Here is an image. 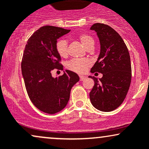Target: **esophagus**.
<instances>
[{
	"instance_id": "34e87169",
	"label": "esophagus",
	"mask_w": 149,
	"mask_h": 149,
	"mask_svg": "<svg viewBox=\"0 0 149 149\" xmlns=\"http://www.w3.org/2000/svg\"><path fill=\"white\" fill-rule=\"evenodd\" d=\"M85 78H86V76H80V80H85Z\"/></svg>"
}]
</instances>
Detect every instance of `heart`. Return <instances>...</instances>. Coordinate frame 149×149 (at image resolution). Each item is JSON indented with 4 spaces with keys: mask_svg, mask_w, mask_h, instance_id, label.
<instances>
[{
    "mask_svg": "<svg viewBox=\"0 0 149 149\" xmlns=\"http://www.w3.org/2000/svg\"><path fill=\"white\" fill-rule=\"evenodd\" d=\"M80 42L86 49L94 47L95 40L90 36L82 33L78 36ZM56 49L59 55L61 57H66L68 54V44L65 40H59L56 43ZM90 66V61L85 59H75L69 61L66 64V68L71 71L78 73H83Z\"/></svg>",
    "mask_w": 149,
    "mask_h": 149,
    "instance_id": "b5f03b06",
    "label": "heart"
}]
</instances>
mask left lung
Returning a JSON list of instances; mask_svg holds the SVG:
<instances>
[{"mask_svg":"<svg viewBox=\"0 0 149 149\" xmlns=\"http://www.w3.org/2000/svg\"><path fill=\"white\" fill-rule=\"evenodd\" d=\"M90 30L96 32L100 42V55L90 72L103 75L99 80L89 76L95 81L90 102L101 111H112L123 102L130 86V57L123 38L111 27L96 23Z\"/></svg>","mask_w":149,"mask_h":149,"instance_id":"8db88e82","label":"left lung"}]
</instances>
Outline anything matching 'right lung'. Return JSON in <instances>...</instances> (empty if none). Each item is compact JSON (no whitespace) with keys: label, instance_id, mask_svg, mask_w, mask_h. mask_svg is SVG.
Wrapping results in <instances>:
<instances>
[{"label":"right lung","instance_id":"right-lung-1","mask_svg":"<svg viewBox=\"0 0 149 149\" xmlns=\"http://www.w3.org/2000/svg\"><path fill=\"white\" fill-rule=\"evenodd\" d=\"M52 26L38 29L29 38L24 51L22 73L31 101L37 109L49 114L61 111L68 104L71 90L79 76L69 70L53 78V69H63L56 49L57 39L70 32Z\"/></svg>","mask_w":149,"mask_h":149}]
</instances>
